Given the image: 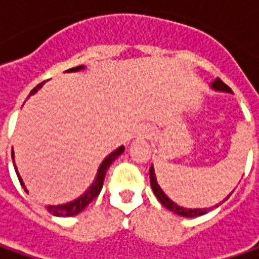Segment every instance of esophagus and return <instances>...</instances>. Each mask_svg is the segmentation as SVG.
Listing matches in <instances>:
<instances>
[{"instance_id": "34e87169", "label": "esophagus", "mask_w": 259, "mask_h": 259, "mask_svg": "<svg viewBox=\"0 0 259 259\" xmlns=\"http://www.w3.org/2000/svg\"><path fill=\"white\" fill-rule=\"evenodd\" d=\"M150 135H151V134H150L148 131H145V130H144V131H143V137H144V138H148Z\"/></svg>"}]
</instances>
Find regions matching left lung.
I'll list each match as a JSON object with an SVG mask.
<instances>
[{
	"label": "left lung",
	"mask_w": 259,
	"mask_h": 259,
	"mask_svg": "<svg viewBox=\"0 0 259 259\" xmlns=\"http://www.w3.org/2000/svg\"><path fill=\"white\" fill-rule=\"evenodd\" d=\"M210 88H212L213 91H218V92L232 94L231 88H229L228 85H225L221 79H214L213 82L210 83ZM150 183H151V189H153V192H154L155 197L158 199V202L163 204L165 209L171 210L173 213L179 214V216H183V218H196V216H202V214H206L207 212H210L212 209H214V207H219V204H222L225 200H228V197L234 193V192H231V193L225 197L222 202H219V203L214 204V206H212V207H203V209H187V207H182V206H179L177 203H174L173 200H171V199H170V197H168V196H167V194L163 192V189L160 187V184L157 183V177H155V171H154V167H153V165H151V168H150Z\"/></svg>",
	"instance_id": "left-lung-1"
}]
</instances>
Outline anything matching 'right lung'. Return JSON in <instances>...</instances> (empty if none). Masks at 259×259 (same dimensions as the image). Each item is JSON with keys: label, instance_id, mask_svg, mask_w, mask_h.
I'll return each mask as SVG.
<instances>
[{"label": "right lung", "instance_id": "right-lung-1", "mask_svg": "<svg viewBox=\"0 0 259 259\" xmlns=\"http://www.w3.org/2000/svg\"><path fill=\"white\" fill-rule=\"evenodd\" d=\"M83 69H85V66H77V67H72V69H69V70H66V72H79V70H83ZM43 85H45V82L38 83V85L35 86L34 89L30 92V95H34ZM124 150H125V147L124 145H121V147H118L115 151H112L111 154L105 157V160L101 163L99 168H98V171H96L95 180L92 182V184L86 189L85 193L80 194L77 199H75V200H70V202H67V203L53 204V206H52V204H49V206H46V209H47V210H49L52 214H55V216H60V218H69V216H75V214L80 213V212L85 209L86 206L91 203L98 194L101 193V189H102V186H104L105 174H106V171H108L109 165L114 163L115 158H118L119 155L124 153ZM13 163H14L15 173H17V176H18L20 183H21V186L24 187L25 193H28V190L25 189L24 182H23L21 176H20L18 170H17V165H15V161H14V151H13Z\"/></svg>", "mask_w": 259, "mask_h": 259}]
</instances>
